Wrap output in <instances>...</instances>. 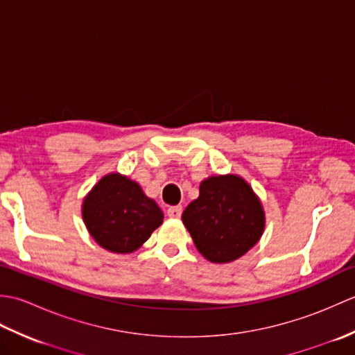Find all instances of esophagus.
Returning <instances> with one entry per match:
<instances>
[{"label": "esophagus", "mask_w": 355, "mask_h": 355, "mask_svg": "<svg viewBox=\"0 0 355 355\" xmlns=\"http://www.w3.org/2000/svg\"><path fill=\"white\" fill-rule=\"evenodd\" d=\"M183 214V207L182 206H172L168 209V216L171 218H180Z\"/></svg>", "instance_id": "34e87169"}]
</instances>
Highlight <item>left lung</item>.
<instances>
[{"instance_id":"obj_1","label":"left lung","mask_w":355,"mask_h":355,"mask_svg":"<svg viewBox=\"0 0 355 355\" xmlns=\"http://www.w3.org/2000/svg\"><path fill=\"white\" fill-rule=\"evenodd\" d=\"M182 220L195 247L210 262L224 263L245 254L258 243L266 216L252 187L236 175L210 177Z\"/></svg>"}]
</instances>
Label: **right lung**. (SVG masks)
I'll use <instances>...</instances> for the list:
<instances>
[{"instance_id": "1", "label": "right lung", "mask_w": 355, "mask_h": 355, "mask_svg": "<svg viewBox=\"0 0 355 355\" xmlns=\"http://www.w3.org/2000/svg\"><path fill=\"white\" fill-rule=\"evenodd\" d=\"M82 216L99 245L114 253H131L163 223V212L141 187L110 173L87 195Z\"/></svg>"}]
</instances>
